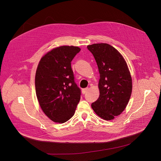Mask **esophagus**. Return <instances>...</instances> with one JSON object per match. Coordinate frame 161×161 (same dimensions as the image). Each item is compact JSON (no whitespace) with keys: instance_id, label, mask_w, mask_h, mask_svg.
Returning <instances> with one entry per match:
<instances>
[{"instance_id":"34e87169","label":"esophagus","mask_w":161,"mask_h":161,"mask_svg":"<svg viewBox=\"0 0 161 161\" xmlns=\"http://www.w3.org/2000/svg\"><path fill=\"white\" fill-rule=\"evenodd\" d=\"M88 90H89V88H85V89H82V94H85L88 91Z\"/></svg>"}]
</instances>
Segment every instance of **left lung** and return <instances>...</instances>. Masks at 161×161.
Segmentation results:
<instances>
[{"instance_id": "obj_1", "label": "left lung", "mask_w": 161, "mask_h": 161, "mask_svg": "<svg viewBox=\"0 0 161 161\" xmlns=\"http://www.w3.org/2000/svg\"><path fill=\"white\" fill-rule=\"evenodd\" d=\"M98 67V99L91 104L93 111L105 120H111L125 109L132 92V78L121 53L111 45L98 43L87 46Z\"/></svg>"}]
</instances>
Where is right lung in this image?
Instances as JSON below:
<instances>
[{
	"label": "right lung",
	"instance_id": "obj_1",
	"mask_svg": "<svg viewBox=\"0 0 161 161\" xmlns=\"http://www.w3.org/2000/svg\"><path fill=\"white\" fill-rule=\"evenodd\" d=\"M81 50L74 46L53 48L42 56L36 70V96L42 111L53 122L64 123L73 116L81 92L74 82L71 61Z\"/></svg>",
	"mask_w": 161,
	"mask_h": 161
}]
</instances>
